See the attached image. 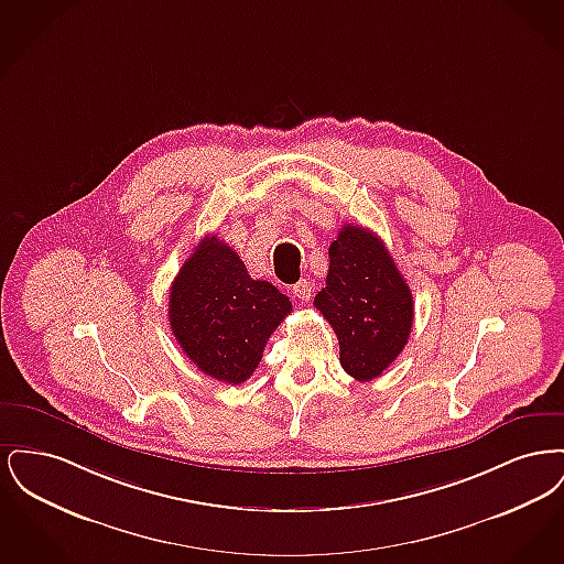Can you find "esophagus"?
Segmentation results:
<instances>
[{
  "mask_svg": "<svg viewBox=\"0 0 564 564\" xmlns=\"http://www.w3.org/2000/svg\"><path fill=\"white\" fill-rule=\"evenodd\" d=\"M292 294H294V297H297V300L306 302V300H311L313 288H311V283H308L306 279H302V281H297L294 288H292Z\"/></svg>",
  "mask_w": 564,
  "mask_h": 564,
  "instance_id": "34e87169",
  "label": "esophagus"
}]
</instances>
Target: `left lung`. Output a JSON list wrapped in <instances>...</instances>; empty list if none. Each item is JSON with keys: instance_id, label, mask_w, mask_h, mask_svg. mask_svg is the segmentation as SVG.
Segmentation results:
<instances>
[{"instance_id": "8db88e82", "label": "left lung", "mask_w": 564, "mask_h": 564, "mask_svg": "<svg viewBox=\"0 0 564 564\" xmlns=\"http://www.w3.org/2000/svg\"><path fill=\"white\" fill-rule=\"evenodd\" d=\"M315 306L338 336L347 375L368 382L402 352L414 302L402 272L375 232L347 224L329 245V270Z\"/></svg>"}]
</instances>
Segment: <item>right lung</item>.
Returning a JSON list of instances; mask_svg holds the SVG:
<instances>
[{
  "label": "right lung",
  "instance_id": "right-lung-1",
  "mask_svg": "<svg viewBox=\"0 0 564 564\" xmlns=\"http://www.w3.org/2000/svg\"><path fill=\"white\" fill-rule=\"evenodd\" d=\"M290 313V297L251 279L239 253L217 235L194 247L169 294L175 340L203 375L228 384L253 375L270 334Z\"/></svg>",
  "mask_w": 564,
  "mask_h": 564
}]
</instances>
